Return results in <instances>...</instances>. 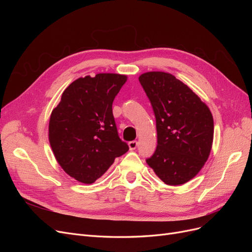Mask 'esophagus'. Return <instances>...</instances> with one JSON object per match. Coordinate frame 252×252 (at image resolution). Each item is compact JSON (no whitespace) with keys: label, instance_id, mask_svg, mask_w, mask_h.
<instances>
[{"label":"esophagus","instance_id":"esophagus-1","mask_svg":"<svg viewBox=\"0 0 252 252\" xmlns=\"http://www.w3.org/2000/svg\"><path fill=\"white\" fill-rule=\"evenodd\" d=\"M138 145H139V143L136 141H131V142L128 143V146H129V149H130V150H134L136 147H138Z\"/></svg>","mask_w":252,"mask_h":252}]
</instances>
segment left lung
<instances>
[{
	"instance_id": "obj_1",
	"label": "left lung",
	"mask_w": 252,
	"mask_h": 252,
	"mask_svg": "<svg viewBox=\"0 0 252 252\" xmlns=\"http://www.w3.org/2000/svg\"><path fill=\"white\" fill-rule=\"evenodd\" d=\"M139 81L154 109L158 132V146L146 162L165 184H185L209 157L212 114L191 89L170 73L146 72Z\"/></svg>"
}]
</instances>
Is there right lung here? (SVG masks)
<instances>
[{"mask_svg":"<svg viewBox=\"0 0 252 252\" xmlns=\"http://www.w3.org/2000/svg\"><path fill=\"white\" fill-rule=\"evenodd\" d=\"M126 75L98 73L68 86L49 121V142L58 163L71 178L91 184L129 147L119 136L112 113Z\"/></svg>","mask_w":252,"mask_h":252,"instance_id":"1","label":"right lung"}]
</instances>
